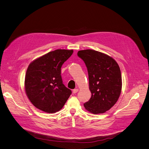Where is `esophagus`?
Returning a JSON list of instances; mask_svg holds the SVG:
<instances>
[{
  "label": "esophagus",
  "instance_id": "esophagus-1",
  "mask_svg": "<svg viewBox=\"0 0 149 149\" xmlns=\"http://www.w3.org/2000/svg\"><path fill=\"white\" fill-rule=\"evenodd\" d=\"M78 88H75V89H74V90H73V93H77L78 92Z\"/></svg>",
  "mask_w": 149,
  "mask_h": 149
}]
</instances>
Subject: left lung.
<instances>
[{
	"label": "left lung",
	"mask_w": 149,
	"mask_h": 149,
	"mask_svg": "<svg viewBox=\"0 0 149 149\" xmlns=\"http://www.w3.org/2000/svg\"><path fill=\"white\" fill-rule=\"evenodd\" d=\"M77 54L87 66L92 93L90 100L84 104L86 110L95 114L110 110L122 92L119 66L111 56L93 49L78 51Z\"/></svg>",
	"instance_id": "obj_1"
}]
</instances>
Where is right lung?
Returning <instances> with one entry per match:
<instances>
[{
  "mask_svg": "<svg viewBox=\"0 0 149 149\" xmlns=\"http://www.w3.org/2000/svg\"><path fill=\"white\" fill-rule=\"evenodd\" d=\"M73 52L72 49H56L29 64L25 76V92L38 109L54 113L61 110L70 96L71 91L62 83L61 67Z\"/></svg>",
  "mask_w": 149,
  "mask_h": 149,
  "instance_id": "add662e5",
  "label": "right lung"
}]
</instances>
